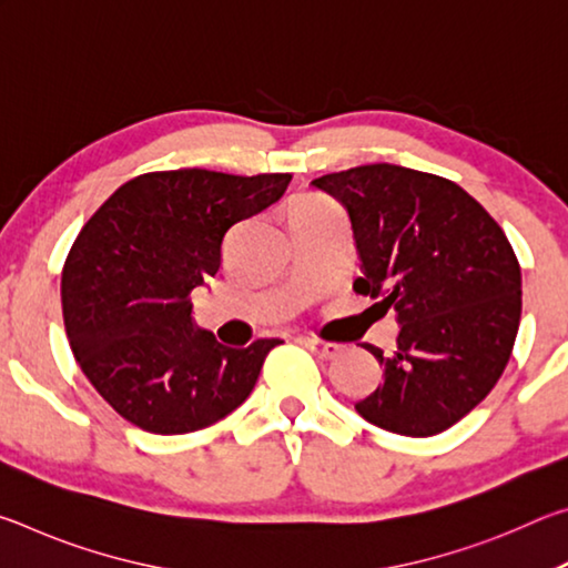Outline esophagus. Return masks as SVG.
<instances>
[{"label": "esophagus", "mask_w": 568, "mask_h": 568, "mask_svg": "<svg viewBox=\"0 0 568 568\" xmlns=\"http://www.w3.org/2000/svg\"><path fill=\"white\" fill-rule=\"evenodd\" d=\"M305 348L313 355H318L321 361H333V358H338V353H341L338 343H328L321 338H305Z\"/></svg>", "instance_id": "esophagus-1"}]
</instances>
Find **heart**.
<instances>
[{"mask_svg": "<svg viewBox=\"0 0 568 568\" xmlns=\"http://www.w3.org/2000/svg\"><path fill=\"white\" fill-rule=\"evenodd\" d=\"M333 200H328L325 195H318V192H307V195H297L291 207H287V217H295V215H305V213H313V210H321L325 205H331Z\"/></svg>", "mask_w": 568, "mask_h": 568, "instance_id": "1", "label": "heart"}]
</instances>
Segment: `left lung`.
<instances>
[{
    "mask_svg": "<svg viewBox=\"0 0 568 568\" xmlns=\"http://www.w3.org/2000/svg\"><path fill=\"white\" fill-rule=\"evenodd\" d=\"M348 207L363 275L353 291L398 315L383 383L355 410L390 434L436 436L501 378L521 323V265L501 225L430 172L361 165L313 180Z\"/></svg>",
    "mask_w": 568,
    "mask_h": 568,
    "instance_id": "obj_1",
    "label": "left lung"
}]
</instances>
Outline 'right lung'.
Here are the masks:
<instances>
[{
  "label": "right lung",
  "instance_id": "1",
  "mask_svg": "<svg viewBox=\"0 0 568 568\" xmlns=\"http://www.w3.org/2000/svg\"><path fill=\"white\" fill-rule=\"evenodd\" d=\"M291 178L145 172L114 190L80 230L62 267L67 341L94 390L132 426L192 434L255 388L281 341L227 348L195 331L190 295L220 271L227 230L281 200Z\"/></svg>",
  "mask_w": 568,
  "mask_h": 568
}]
</instances>
